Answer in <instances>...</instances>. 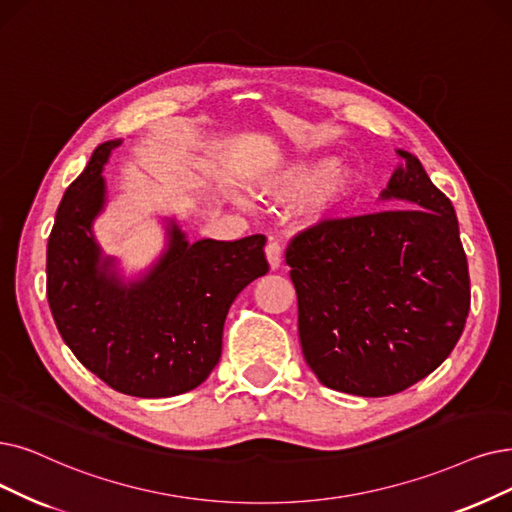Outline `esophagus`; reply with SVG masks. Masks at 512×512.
<instances>
[{
  "mask_svg": "<svg viewBox=\"0 0 512 512\" xmlns=\"http://www.w3.org/2000/svg\"><path fill=\"white\" fill-rule=\"evenodd\" d=\"M264 252H267V260H269V264H271V269H273V271L279 269V264H281V245L271 239V241L267 243V248H264Z\"/></svg>",
  "mask_w": 512,
  "mask_h": 512,
  "instance_id": "esophagus-1",
  "label": "esophagus"
}]
</instances>
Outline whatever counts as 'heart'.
I'll return each mask as SVG.
<instances>
[{"instance_id": "1", "label": "heart", "mask_w": 512, "mask_h": 512, "mask_svg": "<svg viewBox=\"0 0 512 512\" xmlns=\"http://www.w3.org/2000/svg\"><path fill=\"white\" fill-rule=\"evenodd\" d=\"M325 161H302L269 176L260 185L262 195L273 199H290L313 189L300 206L306 222H321L340 210L357 187V172L351 166H338L327 175Z\"/></svg>"}]
</instances>
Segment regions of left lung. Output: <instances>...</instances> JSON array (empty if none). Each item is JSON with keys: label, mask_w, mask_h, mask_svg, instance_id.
Returning a JSON list of instances; mask_svg holds the SVG:
<instances>
[{"label": "left lung", "mask_w": 512, "mask_h": 512, "mask_svg": "<svg viewBox=\"0 0 512 512\" xmlns=\"http://www.w3.org/2000/svg\"><path fill=\"white\" fill-rule=\"evenodd\" d=\"M384 199L399 206L325 218L288 243L302 355L327 388L386 397L454 351L470 309L458 218L405 151Z\"/></svg>", "instance_id": "8db88e82"}]
</instances>
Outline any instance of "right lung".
Here are the masks:
<instances>
[{
	"mask_svg": "<svg viewBox=\"0 0 512 512\" xmlns=\"http://www.w3.org/2000/svg\"><path fill=\"white\" fill-rule=\"evenodd\" d=\"M119 140L96 147L71 182L48 239V302L73 355L115 391L161 399L193 391L222 353V327L237 294L269 273L264 235L189 243L176 224L170 250L138 283L107 273L92 235L105 203L102 166Z\"/></svg>",
	"mask_w": 512,
	"mask_h": 512,
	"instance_id": "1",
	"label": "right lung"
}]
</instances>
